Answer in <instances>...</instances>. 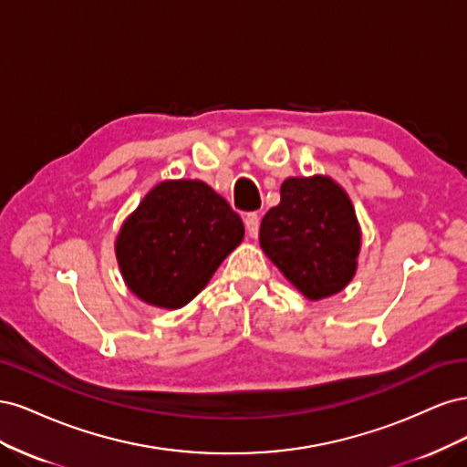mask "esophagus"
<instances>
[{"instance_id": "34e87169", "label": "esophagus", "mask_w": 467, "mask_h": 467, "mask_svg": "<svg viewBox=\"0 0 467 467\" xmlns=\"http://www.w3.org/2000/svg\"><path fill=\"white\" fill-rule=\"evenodd\" d=\"M259 225H261L259 214H255V212H249V214L245 216V228H247V234L251 237L259 235Z\"/></svg>"}]
</instances>
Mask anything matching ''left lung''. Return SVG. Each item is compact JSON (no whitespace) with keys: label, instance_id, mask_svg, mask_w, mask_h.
<instances>
[{"label":"left lung","instance_id":"1","mask_svg":"<svg viewBox=\"0 0 467 467\" xmlns=\"http://www.w3.org/2000/svg\"><path fill=\"white\" fill-rule=\"evenodd\" d=\"M261 247L309 300L341 292L357 271L360 232L345 191L327 177L282 182L261 222Z\"/></svg>","mask_w":467,"mask_h":467}]
</instances>
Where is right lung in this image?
I'll return each instance as SVG.
<instances>
[{
	"instance_id": "1",
	"label": "right lung",
	"mask_w": 467,
	"mask_h": 467,
	"mask_svg": "<svg viewBox=\"0 0 467 467\" xmlns=\"http://www.w3.org/2000/svg\"><path fill=\"white\" fill-rule=\"evenodd\" d=\"M244 222L202 181H165L151 189L117 239L130 290L160 307H182L242 244Z\"/></svg>"
}]
</instances>
